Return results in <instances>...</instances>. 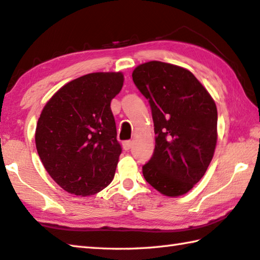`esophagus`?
I'll list each match as a JSON object with an SVG mask.
<instances>
[{
    "label": "esophagus",
    "instance_id": "1",
    "mask_svg": "<svg viewBox=\"0 0 260 260\" xmlns=\"http://www.w3.org/2000/svg\"><path fill=\"white\" fill-rule=\"evenodd\" d=\"M132 144H133V142H132V141H125V142L122 143V148H124V150L128 151L132 148Z\"/></svg>",
    "mask_w": 260,
    "mask_h": 260
}]
</instances>
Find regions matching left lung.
<instances>
[{"label":"left lung","mask_w":260,"mask_h":260,"mask_svg":"<svg viewBox=\"0 0 260 260\" xmlns=\"http://www.w3.org/2000/svg\"><path fill=\"white\" fill-rule=\"evenodd\" d=\"M132 77L149 100L154 125V152L142 168L145 181L164 196L185 194L214 157V99L190 70L172 63L149 61L138 66Z\"/></svg>","instance_id":"8db88e82"}]
</instances>
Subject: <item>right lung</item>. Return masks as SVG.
I'll use <instances>...</instances> for the list:
<instances>
[{
  "label": "right lung",
  "instance_id": "obj_1",
  "mask_svg": "<svg viewBox=\"0 0 260 260\" xmlns=\"http://www.w3.org/2000/svg\"><path fill=\"white\" fill-rule=\"evenodd\" d=\"M121 73H92L63 85L42 110L35 143L44 168L75 196L96 194L111 183L121 153L110 103Z\"/></svg>",
  "mask_w": 260,
  "mask_h": 260
}]
</instances>
